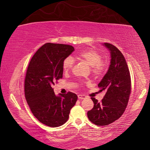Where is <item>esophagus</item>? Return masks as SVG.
<instances>
[{
    "instance_id": "34e87169",
    "label": "esophagus",
    "mask_w": 150,
    "mask_h": 150,
    "mask_svg": "<svg viewBox=\"0 0 150 150\" xmlns=\"http://www.w3.org/2000/svg\"><path fill=\"white\" fill-rule=\"evenodd\" d=\"M86 98L85 95H78L79 99H84V98Z\"/></svg>"
}]
</instances>
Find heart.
Here are the masks:
<instances>
[{
    "instance_id": "obj_1",
    "label": "heart",
    "mask_w": 150,
    "mask_h": 150,
    "mask_svg": "<svg viewBox=\"0 0 150 150\" xmlns=\"http://www.w3.org/2000/svg\"><path fill=\"white\" fill-rule=\"evenodd\" d=\"M75 59L82 61L91 66V71L95 75H100L105 70V65L101 62L102 56L97 52L93 50H84L79 53L75 56ZM74 65V59L71 57H67L63 60L62 63L63 69L65 72L69 71Z\"/></svg>"
}]
</instances>
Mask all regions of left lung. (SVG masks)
Returning <instances> with one entry per match:
<instances>
[{
    "mask_svg": "<svg viewBox=\"0 0 150 150\" xmlns=\"http://www.w3.org/2000/svg\"><path fill=\"white\" fill-rule=\"evenodd\" d=\"M110 52L108 69L98 87L106 93L101 102L92 97V110L88 111L89 120L96 126H106L122 115L128 103L131 92V79L128 65L124 55L115 45L103 44Z\"/></svg>",
    "mask_w": 150,
    "mask_h": 150,
    "instance_id": "obj_1",
    "label": "left lung"
}]
</instances>
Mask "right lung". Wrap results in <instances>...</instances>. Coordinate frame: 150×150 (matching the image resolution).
<instances>
[{
	"label": "right lung",
	"instance_id": "right-lung-1",
	"mask_svg": "<svg viewBox=\"0 0 150 150\" xmlns=\"http://www.w3.org/2000/svg\"><path fill=\"white\" fill-rule=\"evenodd\" d=\"M74 50L70 45L47 43L35 53L28 67L24 82L27 103L35 117L47 126L64 124L77 100L76 94L55 95L52 88L63 77V60Z\"/></svg>",
	"mask_w": 150,
	"mask_h": 150
}]
</instances>
